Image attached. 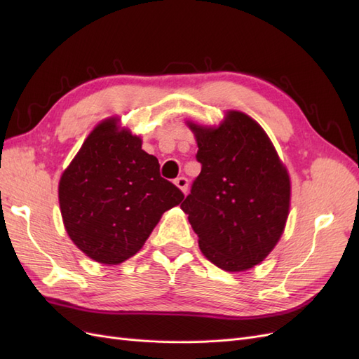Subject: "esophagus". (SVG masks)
<instances>
[{"mask_svg":"<svg viewBox=\"0 0 359 359\" xmlns=\"http://www.w3.org/2000/svg\"><path fill=\"white\" fill-rule=\"evenodd\" d=\"M175 184L177 187L182 191V193H187V189H189V180L186 177H180L175 180Z\"/></svg>","mask_w":359,"mask_h":359,"instance_id":"34e87169","label":"esophagus"}]
</instances>
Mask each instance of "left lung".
Listing matches in <instances>:
<instances>
[{
  "instance_id": "8db88e82",
  "label": "left lung",
  "mask_w": 359,
  "mask_h": 359,
  "mask_svg": "<svg viewBox=\"0 0 359 359\" xmlns=\"http://www.w3.org/2000/svg\"><path fill=\"white\" fill-rule=\"evenodd\" d=\"M202 165L181 210L206 259L236 273L260 264L289 215L290 180L268 135L248 115L229 111L217 127L189 123Z\"/></svg>"
}]
</instances>
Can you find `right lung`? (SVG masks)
<instances>
[{
  "label": "right lung",
  "instance_id": "obj_1",
  "mask_svg": "<svg viewBox=\"0 0 359 359\" xmlns=\"http://www.w3.org/2000/svg\"><path fill=\"white\" fill-rule=\"evenodd\" d=\"M104 119L85 139L60 180L64 226L79 250L104 265L135 256L182 191L160 175L142 140Z\"/></svg>",
  "mask_w": 359,
  "mask_h": 359
}]
</instances>
